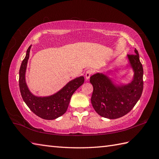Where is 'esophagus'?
Returning a JSON list of instances; mask_svg holds the SVG:
<instances>
[{"instance_id": "obj_1", "label": "esophagus", "mask_w": 159, "mask_h": 159, "mask_svg": "<svg viewBox=\"0 0 159 159\" xmlns=\"http://www.w3.org/2000/svg\"><path fill=\"white\" fill-rule=\"evenodd\" d=\"M92 74V70H88L85 72V79L88 80L90 78V76Z\"/></svg>"}]
</instances>
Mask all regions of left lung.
Returning a JSON list of instances; mask_svg holds the SVG:
<instances>
[{
    "label": "left lung",
    "instance_id": "8db88e82",
    "mask_svg": "<svg viewBox=\"0 0 159 159\" xmlns=\"http://www.w3.org/2000/svg\"><path fill=\"white\" fill-rule=\"evenodd\" d=\"M134 78L127 85H117L106 75L96 74L90 77L93 87L91 102L95 111L105 118L117 119L127 114L140 99L143 90V68L135 48L128 54Z\"/></svg>",
    "mask_w": 159,
    "mask_h": 159
}]
</instances>
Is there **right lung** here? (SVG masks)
<instances>
[{"mask_svg":"<svg viewBox=\"0 0 159 159\" xmlns=\"http://www.w3.org/2000/svg\"><path fill=\"white\" fill-rule=\"evenodd\" d=\"M31 46L22 61L19 70V87L24 102L37 116L47 120L55 119L64 114L68 107L71 95L84 82L83 76L72 80L58 92L48 97H36L28 89L25 81V73Z\"/></svg>","mask_w":159,"mask_h":159,"instance_id":"right-lung-1","label":"right lung"}]
</instances>
